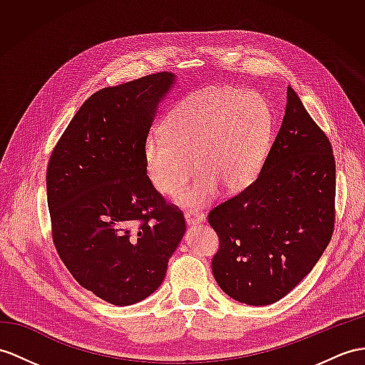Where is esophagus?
Wrapping results in <instances>:
<instances>
[{
    "label": "esophagus",
    "mask_w": 365,
    "mask_h": 365,
    "mask_svg": "<svg viewBox=\"0 0 365 365\" xmlns=\"http://www.w3.org/2000/svg\"><path fill=\"white\" fill-rule=\"evenodd\" d=\"M184 218H185V223H187L189 226L200 225L204 220V213H201L198 210H185Z\"/></svg>",
    "instance_id": "esophagus-1"
}]
</instances>
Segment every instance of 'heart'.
<instances>
[{
    "mask_svg": "<svg viewBox=\"0 0 365 365\" xmlns=\"http://www.w3.org/2000/svg\"><path fill=\"white\" fill-rule=\"evenodd\" d=\"M164 135L144 145L145 170L155 189L200 207L215 197L247 187L260 172L272 136V114L263 97L235 88H206L178 102L163 122Z\"/></svg>",
    "mask_w": 365,
    "mask_h": 365,
    "instance_id": "obj_1",
    "label": "heart"
}]
</instances>
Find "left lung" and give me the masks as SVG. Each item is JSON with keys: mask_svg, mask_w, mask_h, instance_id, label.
<instances>
[{"mask_svg": "<svg viewBox=\"0 0 365 365\" xmlns=\"http://www.w3.org/2000/svg\"><path fill=\"white\" fill-rule=\"evenodd\" d=\"M287 110L259 176L209 212L220 247L212 271L227 296L246 305L285 297L330 243L336 163L330 139L291 86Z\"/></svg>", "mask_w": 365, "mask_h": 365, "instance_id": "1", "label": "left lung"}]
</instances>
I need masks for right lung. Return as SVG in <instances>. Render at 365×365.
<instances>
[{"instance_id":"right-lung-1","label":"right lung","mask_w":365,"mask_h":365,"mask_svg":"<svg viewBox=\"0 0 365 365\" xmlns=\"http://www.w3.org/2000/svg\"><path fill=\"white\" fill-rule=\"evenodd\" d=\"M173 82L163 71L94 93L48 163L60 260L80 287L118 307L158 289L185 230L182 212L150 182L144 159L156 106Z\"/></svg>"}]
</instances>
